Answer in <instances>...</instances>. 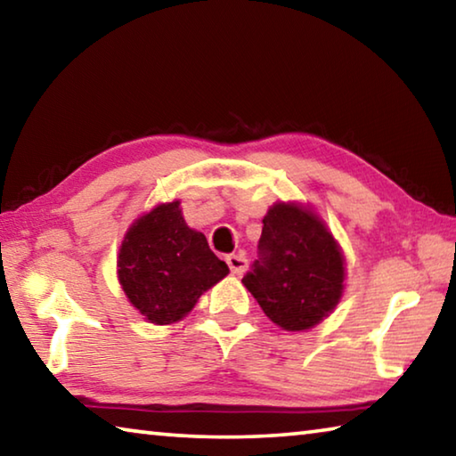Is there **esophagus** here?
<instances>
[{
    "instance_id": "1",
    "label": "esophagus",
    "mask_w": 456,
    "mask_h": 456,
    "mask_svg": "<svg viewBox=\"0 0 456 456\" xmlns=\"http://www.w3.org/2000/svg\"><path fill=\"white\" fill-rule=\"evenodd\" d=\"M227 265L233 275H241L247 269V259L243 256H227Z\"/></svg>"
}]
</instances>
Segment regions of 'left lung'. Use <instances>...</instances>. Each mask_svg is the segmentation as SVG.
<instances>
[{"label":"left lung","instance_id":"8db88e82","mask_svg":"<svg viewBox=\"0 0 456 456\" xmlns=\"http://www.w3.org/2000/svg\"><path fill=\"white\" fill-rule=\"evenodd\" d=\"M259 259L243 285L261 310L288 331L328 318L344 291V256L323 221L296 203H275L264 217Z\"/></svg>","mask_w":456,"mask_h":456}]
</instances>
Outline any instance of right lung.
I'll use <instances>...</instances> for the list:
<instances>
[{"mask_svg":"<svg viewBox=\"0 0 456 456\" xmlns=\"http://www.w3.org/2000/svg\"><path fill=\"white\" fill-rule=\"evenodd\" d=\"M229 273L203 233L183 219L181 203L157 205L126 231L118 281L128 302L159 326L183 320L203 293Z\"/></svg>","mask_w":456,"mask_h":456,"instance_id":"add662e5","label":"right lung"}]
</instances>
